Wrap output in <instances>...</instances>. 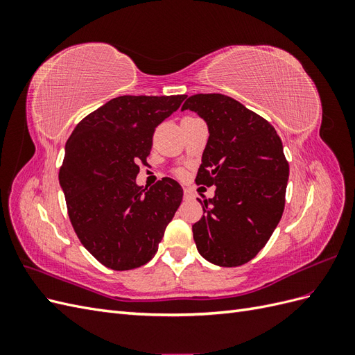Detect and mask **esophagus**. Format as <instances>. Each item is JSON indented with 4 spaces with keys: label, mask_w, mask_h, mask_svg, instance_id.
<instances>
[{
    "label": "esophagus",
    "mask_w": 355,
    "mask_h": 355,
    "mask_svg": "<svg viewBox=\"0 0 355 355\" xmlns=\"http://www.w3.org/2000/svg\"><path fill=\"white\" fill-rule=\"evenodd\" d=\"M184 198L185 200H194L196 198L194 192H192L191 188H184Z\"/></svg>",
    "instance_id": "1"
}]
</instances>
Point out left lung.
<instances>
[{"label": "left lung", "mask_w": 355, "mask_h": 355, "mask_svg": "<svg viewBox=\"0 0 355 355\" xmlns=\"http://www.w3.org/2000/svg\"><path fill=\"white\" fill-rule=\"evenodd\" d=\"M192 111L209 128L197 184L216 187L192 225L198 253L219 266L252 261L282 219L288 163L275 128L230 96H189Z\"/></svg>", "instance_id": "1"}]
</instances>
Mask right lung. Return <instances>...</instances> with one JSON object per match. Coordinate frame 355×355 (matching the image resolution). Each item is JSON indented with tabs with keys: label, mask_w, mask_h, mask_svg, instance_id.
Returning a JSON list of instances; mask_svg holds the SVG:
<instances>
[{
	"label": "right lung",
	"mask_w": 355,
	"mask_h": 355,
	"mask_svg": "<svg viewBox=\"0 0 355 355\" xmlns=\"http://www.w3.org/2000/svg\"><path fill=\"white\" fill-rule=\"evenodd\" d=\"M187 98L120 96L73 128L59 184L81 244L102 265L127 271L149 262L184 197L175 179L136 184L151 153L155 127Z\"/></svg>",
	"instance_id": "right-lung-1"
}]
</instances>
